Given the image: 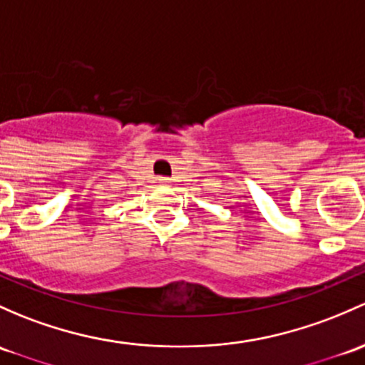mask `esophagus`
<instances>
[{
	"label": "esophagus",
	"mask_w": 365,
	"mask_h": 365,
	"mask_svg": "<svg viewBox=\"0 0 365 365\" xmlns=\"http://www.w3.org/2000/svg\"><path fill=\"white\" fill-rule=\"evenodd\" d=\"M159 183H160V185H170L171 180L168 178V176H159Z\"/></svg>",
	"instance_id": "esophagus-1"
}]
</instances>
